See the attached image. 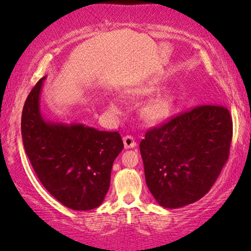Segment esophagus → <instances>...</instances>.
<instances>
[{
    "label": "esophagus",
    "mask_w": 251,
    "mask_h": 251,
    "mask_svg": "<svg viewBox=\"0 0 251 251\" xmlns=\"http://www.w3.org/2000/svg\"><path fill=\"white\" fill-rule=\"evenodd\" d=\"M123 144H125V149H135L137 146L135 139L131 136L123 137Z\"/></svg>",
    "instance_id": "34e87169"
}]
</instances>
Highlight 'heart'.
Masks as SVG:
<instances>
[{"label": "heart", "mask_w": 251, "mask_h": 251, "mask_svg": "<svg viewBox=\"0 0 251 251\" xmlns=\"http://www.w3.org/2000/svg\"><path fill=\"white\" fill-rule=\"evenodd\" d=\"M157 90V85L153 82L139 85L133 89V94L139 97H145L154 94ZM109 107L113 112H120L121 101L119 98H112L109 101ZM176 107V97L171 91H163L154 96L144 107L143 114L147 121L153 123H161L168 120L173 114Z\"/></svg>", "instance_id": "obj_1"}]
</instances>
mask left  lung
<instances>
[{"label":"left lung","instance_id":"obj_1","mask_svg":"<svg viewBox=\"0 0 251 251\" xmlns=\"http://www.w3.org/2000/svg\"><path fill=\"white\" fill-rule=\"evenodd\" d=\"M227 108L198 106L146 132L140 142L146 185L161 207L194 203L210 191L228 159Z\"/></svg>","mask_w":251,"mask_h":251}]
</instances>
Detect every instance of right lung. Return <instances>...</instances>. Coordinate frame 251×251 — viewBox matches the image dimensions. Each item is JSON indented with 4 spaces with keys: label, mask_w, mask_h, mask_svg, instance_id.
Wrapping results in <instances>:
<instances>
[{
    "label": "right lung",
    "mask_w": 251,
    "mask_h": 251,
    "mask_svg": "<svg viewBox=\"0 0 251 251\" xmlns=\"http://www.w3.org/2000/svg\"><path fill=\"white\" fill-rule=\"evenodd\" d=\"M46 76L29 92L22 114L25 152L46 190L65 207L91 210L104 201L113 162L123 150L119 132L44 118L40 97Z\"/></svg>",
    "instance_id": "right-lung-1"
}]
</instances>
